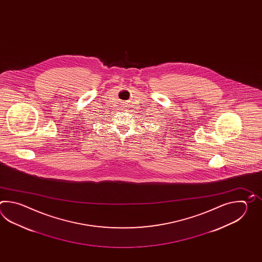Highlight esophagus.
<instances>
[{
    "label": "esophagus",
    "instance_id": "obj_1",
    "mask_svg": "<svg viewBox=\"0 0 262 262\" xmlns=\"http://www.w3.org/2000/svg\"><path fill=\"white\" fill-rule=\"evenodd\" d=\"M124 110H125V111H126V110H127V108H124Z\"/></svg>",
    "mask_w": 262,
    "mask_h": 262
}]
</instances>
